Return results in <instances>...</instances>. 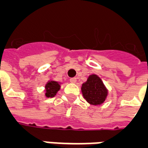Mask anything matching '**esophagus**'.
Wrapping results in <instances>:
<instances>
[{
    "instance_id": "1",
    "label": "esophagus",
    "mask_w": 148,
    "mask_h": 148,
    "mask_svg": "<svg viewBox=\"0 0 148 148\" xmlns=\"http://www.w3.org/2000/svg\"><path fill=\"white\" fill-rule=\"evenodd\" d=\"M76 80H77V79H76V78H75V77L70 79V82H71V83H76Z\"/></svg>"
}]
</instances>
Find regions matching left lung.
Masks as SVG:
<instances>
[{
	"mask_svg": "<svg viewBox=\"0 0 148 148\" xmlns=\"http://www.w3.org/2000/svg\"><path fill=\"white\" fill-rule=\"evenodd\" d=\"M82 93L83 97L89 104L100 105L106 99L108 90L98 75L92 74L87 80L82 85Z\"/></svg>",
	"mask_w": 148,
	"mask_h": 148,
	"instance_id": "left-lung-1",
	"label": "left lung"
}]
</instances>
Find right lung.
Instances as JSON below:
<instances>
[{
    "label": "right lung",
    "instance_id": "add662e5",
    "mask_svg": "<svg viewBox=\"0 0 148 148\" xmlns=\"http://www.w3.org/2000/svg\"><path fill=\"white\" fill-rule=\"evenodd\" d=\"M61 85L57 81L50 80L45 85V96L47 97H54L60 90Z\"/></svg>",
    "mask_w": 148,
    "mask_h": 148
}]
</instances>
